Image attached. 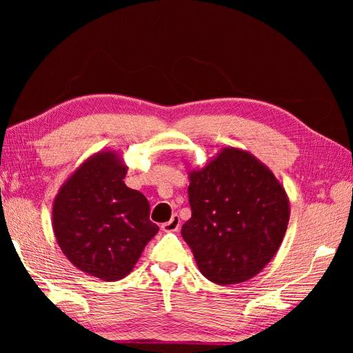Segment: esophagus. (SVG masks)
Segmentation results:
<instances>
[{"instance_id":"esophagus-1","label":"esophagus","mask_w":353,"mask_h":353,"mask_svg":"<svg viewBox=\"0 0 353 353\" xmlns=\"http://www.w3.org/2000/svg\"><path fill=\"white\" fill-rule=\"evenodd\" d=\"M179 225H181L179 216L178 215H172V218H170L168 222L162 223V230L165 232H174V231H178Z\"/></svg>"}]
</instances>
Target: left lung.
Returning <instances> with one entry per match:
<instances>
[{"label":"left lung","instance_id":"8db88e82","mask_svg":"<svg viewBox=\"0 0 353 353\" xmlns=\"http://www.w3.org/2000/svg\"><path fill=\"white\" fill-rule=\"evenodd\" d=\"M191 218L181 234L200 272L215 284L259 274L284 239L290 201L272 170L252 153L223 147L188 172Z\"/></svg>","mask_w":353,"mask_h":353}]
</instances>
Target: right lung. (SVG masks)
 Returning a JSON list of instances; mask_svg holds the SVG:
<instances>
[{"label": "right lung", "instance_id": "right-lung-1", "mask_svg": "<svg viewBox=\"0 0 353 353\" xmlns=\"http://www.w3.org/2000/svg\"><path fill=\"white\" fill-rule=\"evenodd\" d=\"M119 153L101 150L73 170L52 203V231L85 274L117 281L130 274L159 231L143 193L126 187Z\"/></svg>", "mask_w": 353, "mask_h": 353}]
</instances>
